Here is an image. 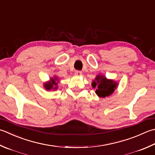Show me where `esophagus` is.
Instances as JSON below:
<instances>
[{"instance_id":"34e87169","label":"esophagus","mask_w":155,"mask_h":155,"mask_svg":"<svg viewBox=\"0 0 155 155\" xmlns=\"http://www.w3.org/2000/svg\"><path fill=\"white\" fill-rule=\"evenodd\" d=\"M74 74L76 76H81L82 75V72L81 71H76L74 72Z\"/></svg>"}]
</instances>
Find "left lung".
<instances>
[{
    "label": "left lung",
    "mask_w": 155,
    "mask_h": 155,
    "mask_svg": "<svg viewBox=\"0 0 155 155\" xmlns=\"http://www.w3.org/2000/svg\"><path fill=\"white\" fill-rule=\"evenodd\" d=\"M93 89H96L95 93L101 98L107 97L112 95L117 87V83L113 79H108L102 74L97 75L92 82Z\"/></svg>",
    "instance_id": "8db88e82"
}]
</instances>
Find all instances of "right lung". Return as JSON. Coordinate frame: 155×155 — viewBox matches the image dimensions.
Wrapping results in <instances>:
<instances>
[{
    "label": "right lung",
    "instance_id": "1",
    "mask_svg": "<svg viewBox=\"0 0 155 155\" xmlns=\"http://www.w3.org/2000/svg\"><path fill=\"white\" fill-rule=\"evenodd\" d=\"M58 83H59V78L56 76L51 77L50 81L45 82L44 83V87L47 91H56L58 89Z\"/></svg>",
    "mask_w": 155,
    "mask_h": 155
}]
</instances>
